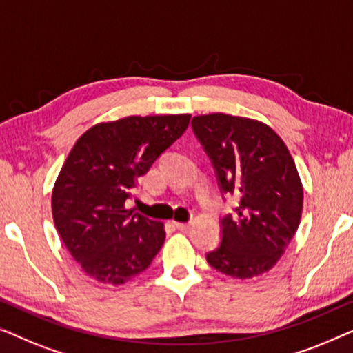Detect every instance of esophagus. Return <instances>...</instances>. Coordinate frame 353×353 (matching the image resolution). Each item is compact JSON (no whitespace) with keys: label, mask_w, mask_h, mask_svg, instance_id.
Wrapping results in <instances>:
<instances>
[{"label":"esophagus","mask_w":353,"mask_h":353,"mask_svg":"<svg viewBox=\"0 0 353 353\" xmlns=\"http://www.w3.org/2000/svg\"><path fill=\"white\" fill-rule=\"evenodd\" d=\"M174 227L179 228V230L185 232V230H188V228H190V224H187V222H174Z\"/></svg>","instance_id":"34e87169"}]
</instances>
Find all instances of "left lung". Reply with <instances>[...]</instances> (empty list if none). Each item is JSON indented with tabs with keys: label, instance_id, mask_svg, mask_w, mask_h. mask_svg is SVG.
Returning a JSON list of instances; mask_svg holds the SVG:
<instances>
[{
	"label": "left lung",
	"instance_id": "1",
	"mask_svg": "<svg viewBox=\"0 0 353 353\" xmlns=\"http://www.w3.org/2000/svg\"><path fill=\"white\" fill-rule=\"evenodd\" d=\"M192 128L216 168L221 188L240 198L222 219V241L208 252L211 267L233 278L269 272L299 227L304 188L290 150L269 125L228 113L193 117Z\"/></svg>",
	"mask_w": 353,
	"mask_h": 353
}]
</instances>
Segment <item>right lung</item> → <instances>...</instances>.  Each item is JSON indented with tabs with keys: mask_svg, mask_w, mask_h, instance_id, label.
Listing matches in <instances>:
<instances>
[{
	"mask_svg": "<svg viewBox=\"0 0 353 353\" xmlns=\"http://www.w3.org/2000/svg\"><path fill=\"white\" fill-rule=\"evenodd\" d=\"M188 123V113L131 115L97 123L75 142L54 183L52 219L89 278L125 285L161 250L165 224L128 210L126 200Z\"/></svg>",
	"mask_w": 353,
	"mask_h": 353,
	"instance_id": "obj_1",
	"label": "right lung"
}]
</instances>
